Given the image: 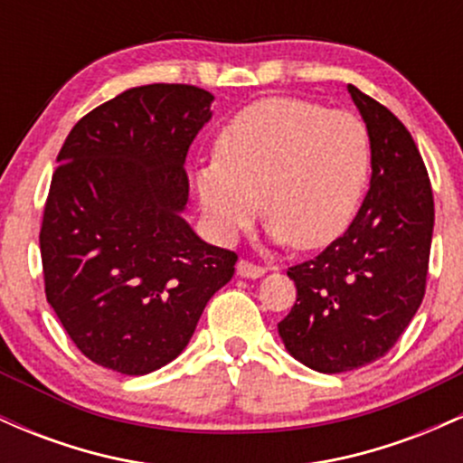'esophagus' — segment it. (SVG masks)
Wrapping results in <instances>:
<instances>
[{
    "label": "esophagus",
    "instance_id": "34e87169",
    "mask_svg": "<svg viewBox=\"0 0 463 463\" xmlns=\"http://www.w3.org/2000/svg\"><path fill=\"white\" fill-rule=\"evenodd\" d=\"M265 272H268V269H265L263 265L248 261V259H241V261L237 263V274L241 276V279H259V276H263Z\"/></svg>",
    "mask_w": 463,
    "mask_h": 463
}]
</instances>
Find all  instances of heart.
I'll return each mask as SVG.
<instances>
[{"mask_svg":"<svg viewBox=\"0 0 463 463\" xmlns=\"http://www.w3.org/2000/svg\"><path fill=\"white\" fill-rule=\"evenodd\" d=\"M217 156L198 172V198L217 239H237L263 204L272 241L311 250L353 220L372 146L359 117L309 99L268 98L222 128Z\"/></svg>","mask_w":463,"mask_h":463,"instance_id":"b5f03b06","label":"heart"}]
</instances>
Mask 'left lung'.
<instances>
[{"label": "left lung", "mask_w": 463, "mask_h": 463, "mask_svg": "<svg viewBox=\"0 0 463 463\" xmlns=\"http://www.w3.org/2000/svg\"><path fill=\"white\" fill-rule=\"evenodd\" d=\"M372 146L370 191L353 224L309 261L287 269L296 305L279 322L289 354L337 374L381 359L427 289L433 191L402 121L348 84Z\"/></svg>", "instance_id": "1"}]
</instances>
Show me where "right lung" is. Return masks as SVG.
Wrapping results in <instances>:
<instances>
[{"label":"right lung","instance_id":"obj_1","mask_svg":"<svg viewBox=\"0 0 463 463\" xmlns=\"http://www.w3.org/2000/svg\"><path fill=\"white\" fill-rule=\"evenodd\" d=\"M213 95L146 84L73 126L58 152L43 224L45 296L80 353L141 376L176 359L237 254L191 231L184 172Z\"/></svg>","mask_w":463,"mask_h":463}]
</instances>
